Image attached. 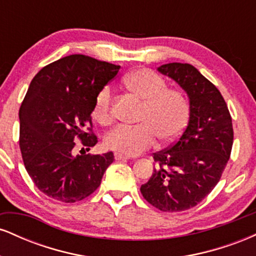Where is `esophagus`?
Returning <instances> with one entry per match:
<instances>
[{
    "label": "esophagus",
    "mask_w": 256,
    "mask_h": 256,
    "mask_svg": "<svg viewBox=\"0 0 256 256\" xmlns=\"http://www.w3.org/2000/svg\"><path fill=\"white\" fill-rule=\"evenodd\" d=\"M114 158H116V160H128V155L120 154V152H116V154H114Z\"/></svg>",
    "instance_id": "obj_1"
}]
</instances>
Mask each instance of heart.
<instances>
[{
    "label": "heart",
    "mask_w": 256,
    "mask_h": 256,
    "mask_svg": "<svg viewBox=\"0 0 256 256\" xmlns=\"http://www.w3.org/2000/svg\"><path fill=\"white\" fill-rule=\"evenodd\" d=\"M124 84L132 95L143 101L138 125H120L108 132L104 144L110 150L125 155H138L150 148L160 138L171 142L186 128L190 116L189 100L182 91L167 89L161 76L148 68H140L124 78ZM92 116L100 124L112 122V91L102 88L94 102Z\"/></svg>",
    "instance_id": "b5f03b06"
}]
</instances>
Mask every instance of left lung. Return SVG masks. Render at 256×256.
<instances>
[{
  "mask_svg": "<svg viewBox=\"0 0 256 256\" xmlns=\"http://www.w3.org/2000/svg\"><path fill=\"white\" fill-rule=\"evenodd\" d=\"M158 71L186 92L190 116L177 142L154 154L158 167L140 192L162 212H180L195 207L218 184L234 143L232 119L220 91L192 64L171 62Z\"/></svg>",
  "mask_w": 256,
  "mask_h": 256,
  "instance_id": "1",
  "label": "left lung"
}]
</instances>
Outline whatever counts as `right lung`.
<instances>
[{
    "label": "right lung",
    "instance_id": "right-lung-1",
    "mask_svg": "<svg viewBox=\"0 0 256 256\" xmlns=\"http://www.w3.org/2000/svg\"><path fill=\"white\" fill-rule=\"evenodd\" d=\"M119 70L74 54L43 67L32 79L19 110V144L28 176L49 198L66 204L88 198L113 162L112 152L76 155L74 146L78 140L88 150L98 143L86 132L94 102Z\"/></svg>",
    "mask_w": 256,
    "mask_h": 256
}]
</instances>
